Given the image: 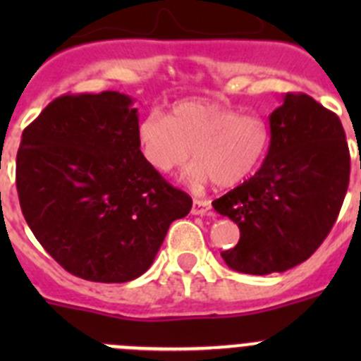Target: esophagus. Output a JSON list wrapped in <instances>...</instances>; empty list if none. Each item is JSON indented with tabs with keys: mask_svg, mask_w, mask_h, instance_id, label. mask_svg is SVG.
Instances as JSON below:
<instances>
[{
	"mask_svg": "<svg viewBox=\"0 0 361 361\" xmlns=\"http://www.w3.org/2000/svg\"><path fill=\"white\" fill-rule=\"evenodd\" d=\"M211 213V202L202 201V199H194V206H192V214H209Z\"/></svg>",
	"mask_w": 361,
	"mask_h": 361,
	"instance_id": "esophagus-1",
	"label": "esophagus"
}]
</instances>
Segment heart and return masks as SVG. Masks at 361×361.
<instances>
[{
  "label": "heart",
  "mask_w": 361,
  "mask_h": 361,
  "mask_svg": "<svg viewBox=\"0 0 361 361\" xmlns=\"http://www.w3.org/2000/svg\"><path fill=\"white\" fill-rule=\"evenodd\" d=\"M137 143L157 173L169 174L194 157L188 181L232 187L248 178L269 147V127L262 116L241 115L207 99L180 101L167 118L150 113L137 123Z\"/></svg>",
  "instance_id": "b5f03b06"
}]
</instances>
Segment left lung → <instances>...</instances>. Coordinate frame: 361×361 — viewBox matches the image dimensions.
<instances>
[{"mask_svg": "<svg viewBox=\"0 0 361 361\" xmlns=\"http://www.w3.org/2000/svg\"><path fill=\"white\" fill-rule=\"evenodd\" d=\"M269 127L260 169L213 201L241 232L221 258L253 276L288 271L319 248L336 224L351 169L341 120L307 94L283 96Z\"/></svg>", "mask_w": 361, "mask_h": 361, "instance_id": "8db88e82", "label": "left lung"}]
</instances>
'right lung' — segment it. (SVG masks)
<instances>
[{"label":"right lung","mask_w":361,"mask_h":361,"mask_svg":"<svg viewBox=\"0 0 361 361\" xmlns=\"http://www.w3.org/2000/svg\"><path fill=\"white\" fill-rule=\"evenodd\" d=\"M126 94L61 96L29 123L17 152L20 209L39 245L73 276L126 283L154 264L192 199L150 167Z\"/></svg>","instance_id":"obj_1"}]
</instances>
